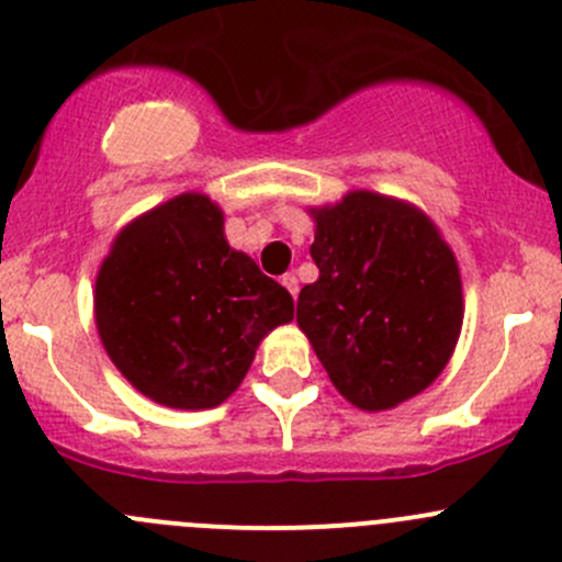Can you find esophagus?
<instances>
[{
    "mask_svg": "<svg viewBox=\"0 0 562 562\" xmlns=\"http://www.w3.org/2000/svg\"><path fill=\"white\" fill-rule=\"evenodd\" d=\"M282 285L288 288V293H291L293 299L299 296V280H296V274H285V277H282Z\"/></svg>",
    "mask_w": 562,
    "mask_h": 562,
    "instance_id": "esophagus-1",
    "label": "esophagus"
}]
</instances>
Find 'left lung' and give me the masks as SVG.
Instances as JSON below:
<instances>
[{
  "instance_id": "8db88e82",
  "label": "left lung",
  "mask_w": 562,
  "mask_h": 562,
  "mask_svg": "<svg viewBox=\"0 0 562 562\" xmlns=\"http://www.w3.org/2000/svg\"><path fill=\"white\" fill-rule=\"evenodd\" d=\"M317 280L296 323L334 389L367 413L391 411L438 381L462 331L459 263L413 203L372 190L310 206Z\"/></svg>"
}]
</instances>
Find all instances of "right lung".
Masks as SVG:
<instances>
[{"label":"right lung","instance_id":"add662e5","mask_svg":"<svg viewBox=\"0 0 562 562\" xmlns=\"http://www.w3.org/2000/svg\"><path fill=\"white\" fill-rule=\"evenodd\" d=\"M293 321V299L225 239V214L181 192L124 225L94 282L108 359L151 402L217 407L245 381L260 339Z\"/></svg>","mask_w":562,"mask_h":562}]
</instances>
